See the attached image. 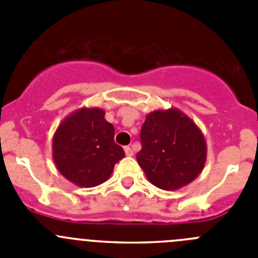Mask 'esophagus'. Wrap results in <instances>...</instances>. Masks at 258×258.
<instances>
[{
	"label": "esophagus",
	"instance_id": "1",
	"mask_svg": "<svg viewBox=\"0 0 258 258\" xmlns=\"http://www.w3.org/2000/svg\"><path fill=\"white\" fill-rule=\"evenodd\" d=\"M124 151H125V155H126V156H133V150H132L129 146L124 147Z\"/></svg>",
	"mask_w": 258,
	"mask_h": 258
}]
</instances>
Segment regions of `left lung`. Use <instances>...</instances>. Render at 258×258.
Returning <instances> with one entry per match:
<instances>
[{
    "label": "left lung",
    "instance_id": "1",
    "mask_svg": "<svg viewBox=\"0 0 258 258\" xmlns=\"http://www.w3.org/2000/svg\"><path fill=\"white\" fill-rule=\"evenodd\" d=\"M137 161L152 184L178 190L197 178L207 160V143L197 124L177 108L149 113L141 129Z\"/></svg>",
    "mask_w": 258,
    "mask_h": 258
}]
</instances>
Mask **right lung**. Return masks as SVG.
Instances as JSON below:
<instances>
[{"mask_svg":"<svg viewBox=\"0 0 258 258\" xmlns=\"http://www.w3.org/2000/svg\"><path fill=\"white\" fill-rule=\"evenodd\" d=\"M115 127L101 108H81L66 117L52 138V157L63 177L80 187H94L112 174L125 156L113 141Z\"/></svg>","mask_w":258,"mask_h":258,"instance_id":"add662e5","label":"right lung"}]
</instances>
